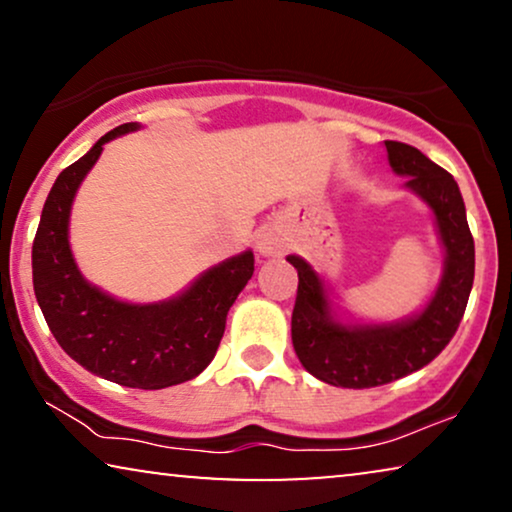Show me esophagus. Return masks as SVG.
<instances>
[{"mask_svg": "<svg viewBox=\"0 0 512 512\" xmlns=\"http://www.w3.org/2000/svg\"><path fill=\"white\" fill-rule=\"evenodd\" d=\"M256 251L258 256L263 258H277L286 251V237L282 235V230L277 228H263L261 233L256 235Z\"/></svg>", "mask_w": 512, "mask_h": 512, "instance_id": "34e87169", "label": "esophagus"}]
</instances>
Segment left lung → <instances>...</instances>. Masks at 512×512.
<instances>
[{"mask_svg": "<svg viewBox=\"0 0 512 512\" xmlns=\"http://www.w3.org/2000/svg\"><path fill=\"white\" fill-rule=\"evenodd\" d=\"M391 170L431 209L443 275L422 310L396 321H359L335 310L331 289L303 256H286L298 270L291 340L300 363L317 380L345 389L389 384L424 368L447 347L464 317L475 275V244L464 198L450 172L415 146L384 142Z\"/></svg>", "mask_w": 512, "mask_h": 512, "instance_id": "8db88e82", "label": "left lung"}]
</instances>
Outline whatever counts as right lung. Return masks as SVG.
<instances>
[{"label":"right lung","mask_w":512,"mask_h":512,"mask_svg":"<svg viewBox=\"0 0 512 512\" xmlns=\"http://www.w3.org/2000/svg\"><path fill=\"white\" fill-rule=\"evenodd\" d=\"M139 128L118 125L58 174L32 244V282L48 328L79 366L123 387L165 389L193 380L212 363L228 310L254 275V251L212 265L158 303H128L81 275L69 247L76 191L104 144Z\"/></svg>","instance_id":"obj_1"}]
</instances>
